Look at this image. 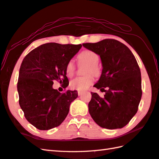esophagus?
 <instances>
[{
  "mask_svg": "<svg viewBox=\"0 0 159 159\" xmlns=\"http://www.w3.org/2000/svg\"><path fill=\"white\" fill-rule=\"evenodd\" d=\"M83 92H81V91H79V92H78V95H79V96L82 95V94H83Z\"/></svg>",
  "mask_w": 159,
  "mask_h": 159,
  "instance_id": "esophagus-1",
  "label": "esophagus"
}]
</instances>
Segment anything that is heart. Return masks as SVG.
I'll use <instances>...</instances> for the list:
<instances>
[{"instance_id":"1","label":"heart","mask_w":159,"mask_h":159,"mask_svg":"<svg viewBox=\"0 0 159 159\" xmlns=\"http://www.w3.org/2000/svg\"><path fill=\"white\" fill-rule=\"evenodd\" d=\"M79 60L80 63L88 64L85 71L86 74H92L94 76H98L100 74V68L98 66L99 57L96 53L91 50L83 51L79 55ZM65 71L67 76L71 77L74 75L75 72V65L73 61L71 60L68 62L65 67ZM93 82L94 78L91 74H88L83 77H77L71 80L70 86L72 89L84 91L88 89Z\"/></svg>"}]
</instances>
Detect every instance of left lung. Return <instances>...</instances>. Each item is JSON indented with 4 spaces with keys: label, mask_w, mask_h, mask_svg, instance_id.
<instances>
[{
    "label": "left lung",
    "mask_w": 159,
    "mask_h": 159,
    "mask_svg": "<svg viewBox=\"0 0 159 159\" xmlns=\"http://www.w3.org/2000/svg\"><path fill=\"white\" fill-rule=\"evenodd\" d=\"M83 46L100 56L102 73L94 87L105 92L104 97L91 92L89 112L102 128H122L137 112L141 99V74L137 61L126 45L114 39L83 43Z\"/></svg>",
    "instance_id": "1"
}]
</instances>
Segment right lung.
Segmentation results:
<instances>
[{
  "mask_svg": "<svg viewBox=\"0 0 159 159\" xmlns=\"http://www.w3.org/2000/svg\"><path fill=\"white\" fill-rule=\"evenodd\" d=\"M82 45L46 43L33 49L23 59L19 70L17 90L25 117L40 130H48L63 123L76 90L61 94L53 88L54 80L67 88L65 67Z\"/></svg>",
  "mask_w": 159,
  "mask_h": 159,
  "instance_id": "add662e5",
  "label": "right lung"
}]
</instances>
